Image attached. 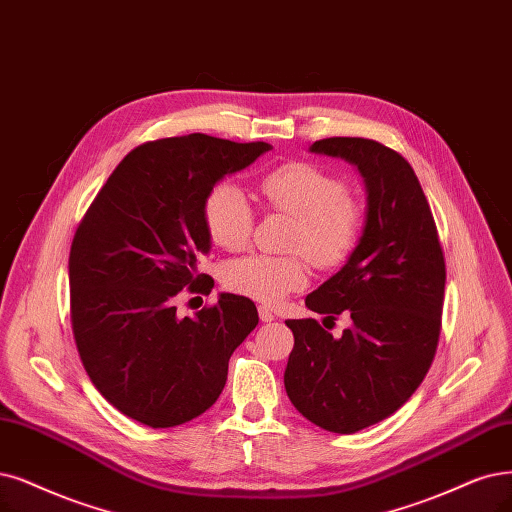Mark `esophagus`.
Segmentation results:
<instances>
[{"label":"esophagus","instance_id":"34e87169","mask_svg":"<svg viewBox=\"0 0 512 512\" xmlns=\"http://www.w3.org/2000/svg\"><path fill=\"white\" fill-rule=\"evenodd\" d=\"M259 318H261V323H272V320L276 318L274 314H272V310L270 308H266V306H259Z\"/></svg>","mask_w":512,"mask_h":512}]
</instances>
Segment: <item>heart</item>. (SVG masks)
Wrapping results in <instances>:
<instances>
[{
	"instance_id": "obj_1",
	"label": "heart",
	"mask_w": 512,
	"mask_h": 512,
	"mask_svg": "<svg viewBox=\"0 0 512 512\" xmlns=\"http://www.w3.org/2000/svg\"><path fill=\"white\" fill-rule=\"evenodd\" d=\"M259 194L272 211L293 217L289 249L293 255H246L223 268V285L261 304H278L308 285V261L337 268L363 236L365 211L344 179L312 162L280 164L259 179ZM204 225L211 240L227 251L251 242L255 211L234 183H219L204 200Z\"/></svg>"
}]
</instances>
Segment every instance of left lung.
Here are the masks:
<instances>
[{
  "label": "left lung",
  "instance_id": "left-lung-1",
  "mask_svg": "<svg viewBox=\"0 0 512 512\" xmlns=\"http://www.w3.org/2000/svg\"><path fill=\"white\" fill-rule=\"evenodd\" d=\"M310 151L354 164L365 181L363 236L346 266L306 297L312 312L352 323L333 337L314 318L287 320L295 346L285 388L312 424L352 434L403 407L437 352L445 257L411 164L361 137L316 141Z\"/></svg>",
  "mask_w": 512,
  "mask_h": 512
}]
</instances>
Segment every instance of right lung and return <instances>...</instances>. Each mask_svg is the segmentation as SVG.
<instances>
[{"label":"right lung","mask_w":512,"mask_h":512,"mask_svg":"<svg viewBox=\"0 0 512 512\" xmlns=\"http://www.w3.org/2000/svg\"><path fill=\"white\" fill-rule=\"evenodd\" d=\"M272 145L200 135L139 145L116 166L75 230L71 329L90 382L128 418L170 428L198 418L225 386L227 363L257 323L249 297L221 293L196 316L177 297L211 293L204 200Z\"/></svg>","instance_id":"1"}]
</instances>
